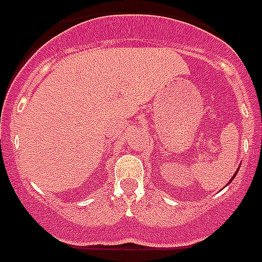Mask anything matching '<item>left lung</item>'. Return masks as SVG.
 <instances>
[{
	"label": "left lung",
	"instance_id": "1",
	"mask_svg": "<svg viewBox=\"0 0 262 262\" xmlns=\"http://www.w3.org/2000/svg\"><path fill=\"white\" fill-rule=\"evenodd\" d=\"M237 172V171H236ZM236 172H235V174H234V177H235V175H236ZM234 177H232V178H231V181H232V179H234ZM231 181H230V182H231Z\"/></svg>",
	"mask_w": 262,
	"mask_h": 262
}]
</instances>
